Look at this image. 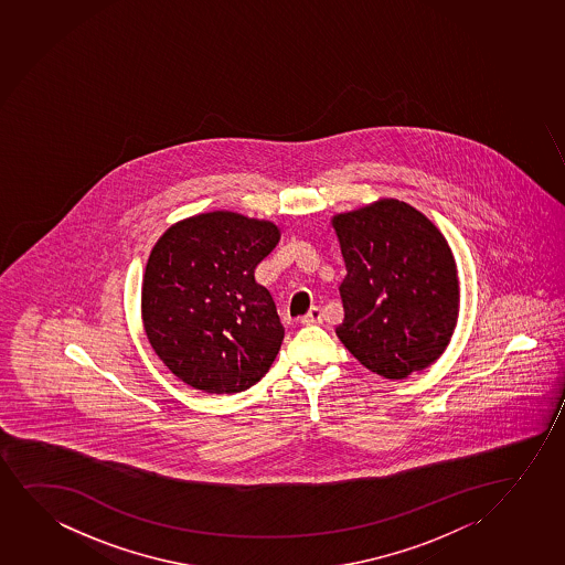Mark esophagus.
Here are the masks:
<instances>
[{
  "label": "esophagus",
  "instance_id": "1",
  "mask_svg": "<svg viewBox=\"0 0 565 565\" xmlns=\"http://www.w3.org/2000/svg\"><path fill=\"white\" fill-rule=\"evenodd\" d=\"M323 312L320 307H312L308 310L307 315L302 316V326H315V323H322Z\"/></svg>",
  "mask_w": 565,
  "mask_h": 565
}]
</instances>
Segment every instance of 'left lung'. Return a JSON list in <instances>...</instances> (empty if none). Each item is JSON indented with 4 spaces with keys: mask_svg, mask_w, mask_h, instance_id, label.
Listing matches in <instances>:
<instances>
[{
    "mask_svg": "<svg viewBox=\"0 0 565 565\" xmlns=\"http://www.w3.org/2000/svg\"><path fill=\"white\" fill-rule=\"evenodd\" d=\"M331 226L347 268L341 343L387 380L431 366L460 312L458 268L439 227L398 199L335 214Z\"/></svg>",
    "mask_w": 565,
    "mask_h": 565,
    "instance_id": "obj_1",
    "label": "left lung"
}]
</instances>
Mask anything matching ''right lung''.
Returning a JSON list of instances; mask_svg holds the SVG:
<instances>
[{
	"label": "right lung",
	"instance_id": "1",
	"mask_svg": "<svg viewBox=\"0 0 565 565\" xmlns=\"http://www.w3.org/2000/svg\"><path fill=\"white\" fill-rule=\"evenodd\" d=\"M279 235L274 222L213 211L172 224L154 243L141 320L154 354L180 382L232 395L270 370L284 326L255 268Z\"/></svg>",
	"mask_w": 565,
	"mask_h": 565
}]
</instances>
